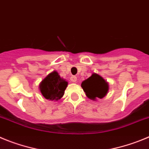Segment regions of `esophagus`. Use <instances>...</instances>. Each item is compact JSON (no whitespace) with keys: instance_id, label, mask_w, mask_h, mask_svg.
Returning <instances> with one entry per match:
<instances>
[{"instance_id":"1","label":"esophagus","mask_w":149,"mask_h":149,"mask_svg":"<svg viewBox=\"0 0 149 149\" xmlns=\"http://www.w3.org/2000/svg\"><path fill=\"white\" fill-rule=\"evenodd\" d=\"M70 81H73V82H76V81H77V78H76V76H72L71 77H70Z\"/></svg>"}]
</instances>
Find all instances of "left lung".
Listing matches in <instances>:
<instances>
[{
	"label": "left lung",
	"mask_w": 149,
	"mask_h": 149,
	"mask_svg": "<svg viewBox=\"0 0 149 149\" xmlns=\"http://www.w3.org/2000/svg\"><path fill=\"white\" fill-rule=\"evenodd\" d=\"M81 88L87 96L93 100L96 97L102 99L107 94L108 84L101 76L93 73L88 79L82 81Z\"/></svg>",
	"instance_id": "left-lung-1"
}]
</instances>
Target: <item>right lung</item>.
I'll use <instances>...</instances> for the list:
<instances>
[{"mask_svg":"<svg viewBox=\"0 0 149 149\" xmlns=\"http://www.w3.org/2000/svg\"><path fill=\"white\" fill-rule=\"evenodd\" d=\"M68 82L59 76L56 71L49 73L40 84V91L47 100H60L65 93Z\"/></svg>","mask_w":149,"mask_h":149,"instance_id":"obj_1","label":"right lung"}]
</instances>
